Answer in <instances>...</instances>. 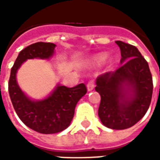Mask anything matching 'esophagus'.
<instances>
[{"label": "esophagus", "mask_w": 160, "mask_h": 160, "mask_svg": "<svg viewBox=\"0 0 160 160\" xmlns=\"http://www.w3.org/2000/svg\"><path fill=\"white\" fill-rule=\"evenodd\" d=\"M94 86H95V83H94V81L93 80H90L88 83H87V90L88 91H92V90H93L94 88Z\"/></svg>", "instance_id": "34e87169"}]
</instances>
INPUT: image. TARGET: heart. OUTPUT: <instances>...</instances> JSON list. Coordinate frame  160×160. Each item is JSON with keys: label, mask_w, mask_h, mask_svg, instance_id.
Masks as SVG:
<instances>
[{"label": "heart", "mask_w": 160, "mask_h": 160, "mask_svg": "<svg viewBox=\"0 0 160 160\" xmlns=\"http://www.w3.org/2000/svg\"><path fill=\"white\" fill-rule=\"evenodd\" d=\"M105 59H106V56H105V55H100V56L96 57V58L93 59V62H94V64L97 65L102 64Z\"/></svg>", "instance_id": "b5f03b06"}]
</instances>
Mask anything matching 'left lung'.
I'll return each instance as SVG.
<instances>
[{"label": "left lung", "mask_w": 160, "mask_h": 160, "mask_svg": "<svg viewBox=\"0 0 160 160\" xmlns=\"http://www.w3.org/2000/svg\"><path fill=\"white\" fill-rule=\"evenodd\" d=\"M121 51V67L96 79V92L101 95L98 110L102 124L116 130L134 126L150 107L153 91L148 62L138 49L116 41Z\"/></svg>", "instance_id": "left-lung-1"}]
</instances>
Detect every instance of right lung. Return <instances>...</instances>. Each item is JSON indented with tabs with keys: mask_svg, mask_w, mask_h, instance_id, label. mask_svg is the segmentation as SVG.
<instances>
[{
	"mask_svg": "<svg viewBox=\"0 0 160 160\" xmlns=\"http://www.w3.org/2000/svg\"><path fill=\"white\" fill-rule=\"evenodd\" d=\"M52 42H35L19 52L11 68L9 80V93L16 113L22 122L40 133H56L70 125L78 101L86 92L84 83L75 87L58 85L48 98L34 102L28 99L18 87L16 74L21 64L28 58H49L54 52Z\"/></svg>",
	"mask_w": 160,
	"mask_h": 160,
	"instance_id": "right-lung-1",
	"label": "right lung"
}]
</instances>
